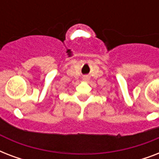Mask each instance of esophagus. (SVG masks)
<instances>
[{"instance_id": "34e87169", "label": "esophagus", "mask_w": 159, "mask_h": 159, "mask_svg": "<svg viewBox=\"0 0 159 159\" xmlns=\"http://www.w3.org/2000/svg\"><path fill=\"white\" fill-rule=\"evenodd\" d=\"M89 76H87V75H86V76H83V77H82V80H83V81H84V82H87V81H88V80H89Z\"/></svg>"}]
</instances>
